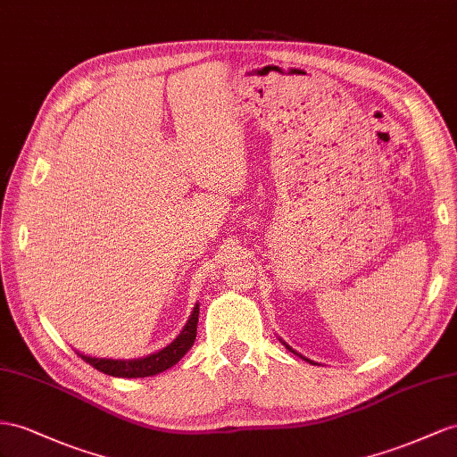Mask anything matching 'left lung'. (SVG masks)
<instances>
[{"mask_svg": "<svg viewBox=\"0 0 457 457\" xmlns=\"http://www.w3.org/2000/svg\"><path fill=\"white\" fill-rule=\"evenodd\" d=\"M284 345H286V347H287V349H289V351H294V349H291V347H289V345H287V344H284ZM294 353H295V351H294Z\"/></svg>", "mask_w": 457, "mask_h": 457, "instance_id": "left-lung-1", "label": "left lung"}]
</instances>
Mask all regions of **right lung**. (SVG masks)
<instances>
[{
	"label": "right lung",
	"instance_id": "add662e5",
	"mask_svg": "<svg viewBox=\"0 0 457 457\" xmlns=\"http://www.w3.org/2000/svg\"><path fill=\"white\" fill-rule=\"evenodd\" d=\"M196 322H198V305L193 309V314L189 322L185 324L181 334L175 337V340L163 347L158 353H152L145 359H133V361H113V359H96V357H87L80 355V359L87 361L88 365L95 367L96 370L110 374V377H120V378H145V377H154V374L173 367L175 362L189 351L195 344L196 337Z\"/></svg>",
	"mask_w": 457,
	"mask_h": 457
}]
</instances>
